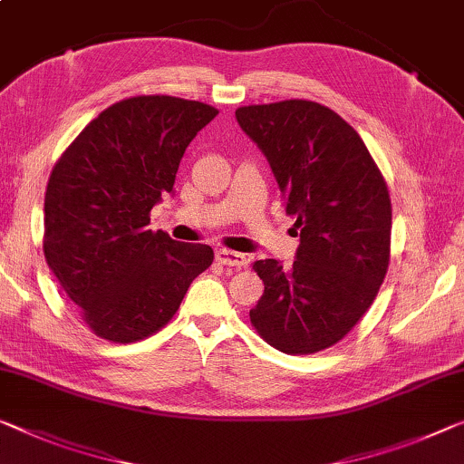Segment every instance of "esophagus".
I'll return each instance as SVG.
<instances>
[{
	"label": "esophagus",
	"instance_id": "1",
	"mask_svg": "<svg viewBox=\"0 0 464 464\" xmlns=\"http://www.w3.org/2000/svg\"><path fill=\"white\" fill-rule=\"evenodd\" d=\"M217 260L220 262V265L231 266V268H244L247 265L246 254L231 252V250H217Z\"/></svg>",
	"mask_w": 464,
	"mask_h": 464
}]
</instances>
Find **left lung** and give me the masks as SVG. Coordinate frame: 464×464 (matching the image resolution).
I'll return each instance as SVG.
<instances>
[{"instance_id": "1", "label": "left lung", "mask_w": 464, "mask_h": 464, "mask_svg": "<svg viewBox=\"0 0 464 464\" xmlns=\"http://www.w3.org/2000/svg\"><path fill=\"white\" fill-rule=\"evenodd\" d=\"M275 172L300 229L292 268H252L265 294L252 327L285 354H314L343 340L375 300L390 266L392 202L364 141L340 114L308 100L235 110Z\"/></svg>"}]
</instances>
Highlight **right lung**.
Instances as JSON below:
<instances>
[{
    "label": "right lung",
    "instance_id": "obj_1",
    "mask_svg": "<svg viewBox=\"0 0 464 464\" xmlns=\"http://www.w3.org/2000/svg\"><path fill=\"white\" fill-rule=\"evenodd\" d=\"M217 108L172 95H135L100 112L55 162L45 189L44 254L81 319L102 340L154 335L212 265L204 244L151 231L179 162Z\"/></svg>",
    "mask_w": 464,
    "mask_h": 464
}]
</instances>
